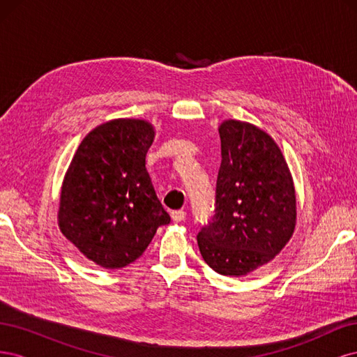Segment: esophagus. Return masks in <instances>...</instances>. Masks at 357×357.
Returning a JSON list of instances; mask_svg holds the SVG:
<instances>
[{"mask_svg": "<svg viewBox=\"0 0 357 357\" xmlns=\"http://www.w3.org/2000/svg\"><path fill=\"white\" fill-rule=\"evenodd\" d=\"M171 218H172V222L180 223V222H183V220L186 219V211H183V210L172 211V213H171Z\"/></svg>", "mask_w": 357, "mask_h": 357, "instance_id": "34e87169", "label": "esophagus"}]
</instances>
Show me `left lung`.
Returning a JSON list of instances; mask_svg holds the SVG:
<instances>
[{"label": "left lung", "mask_w": 357, "mask_h": 357, "mask_svg": "<svg viewBox=\"0 0 357 357\" xmlns=\"http://www.w3.org/2000/svg\"><path fill=\"white\" fill-rule=\"evenodd\" d=\"M219 134L214 214L197 240L215 273L240 277L268 264L290 240L295 189L283 153L268 134L240 121L223 122Z\"/></svg>", "instance_id": "obj_1"}]
</instances>
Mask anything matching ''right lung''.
<instances>
[{"label":"right lung","instance_id":"add662e5","mask_svg":"<svg viewBox=\"0 0 357 357\" xmlns=\"http://www.w3.org/2000/svg\"><path fill=\"white\" fill-rule=\"evenodd\" d=\"M153 137L144 121L116 119L86 135L71 160L59 228L96 265L117 269L132 264L159 226L171 222L146 168Z\"/></svg>","mask_w":357,"mask_h":357}]
</instances>
